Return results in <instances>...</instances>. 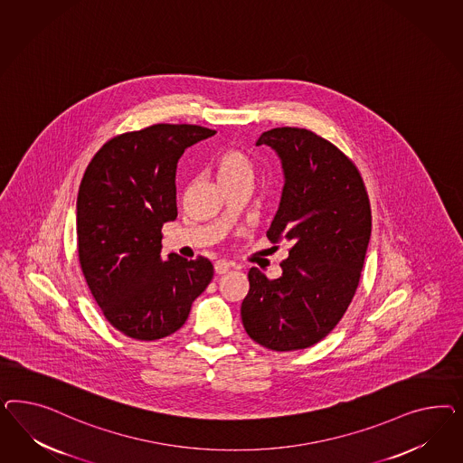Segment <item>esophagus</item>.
<instances>
[{
    "mask_svg": "<svg viewBox=\"0 0 463 463\" xmlns=\"http://www.w3.org/2000/svg\"><path fill=\"white\" fill-rule=\"evenodd\" d=\"M213 269H215V273H217V275H224V273H227V271L231 269V263H229V261H225V260H219V261H215Z\"/></svg>",
    "mask_w": 463,
    "mask_h": 463,
    "instance_id": "esophagus-1",
    "label": "esophagus"
}]
</instances>
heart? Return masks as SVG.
Segmentation results:
<instances>
[{"label":"heart","instance_id":"b5f03b06","mask_svg":"<svg viewBox=\"0 0 463 463\" xmlns=\"http://www.w3.org/2000/svg\"><path fill=\"white\" fill-rule=\"evenodd\" d=\"M217 175L222 184L252 183L254 166L250 156L238 147H229L217 159Z\"/></svg>","mask_w":463,"mask_h":463}]
</instances>
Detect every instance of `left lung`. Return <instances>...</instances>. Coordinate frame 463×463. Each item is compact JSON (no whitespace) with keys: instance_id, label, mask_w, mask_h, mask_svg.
I'll return each instance as SVG.
<instances>
[{"instance_id":"8db88e82","label":"left lung","mask_w":463,"mask_h":463,"mask_svg":"<svg viewBox=\"0 0 463 463\" xmlns=\"http://www.w3.org/2000/svg\"><path fill=\"white\" fill-rule=\"evenodd\" d=\"M281 159L285 186L268 229L290 242L280 279L248 271L241 304L246 333L273 351L304 350L327 336L356 294L372 232L364 178L348 156L316 132L277 127L263 132Z\"/></svg>"}]
</instances>
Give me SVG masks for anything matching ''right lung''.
I'll list each match as a JSON object with an SVG mask.
<instances>
[{"mask_svg": "<svg viewBox=\"0 0 463 463\" xmlns=\"http://www.w3.org/2000/svg\"><path fill=\"white\" fill-rule=\"evenodd\" d=\"M215 130L155 124L107 140L84 171L76 203L78 256L105 319L139 341L169 336L213 277L203 256L161 261L163 224L175 221L176 165Z\"/></svg>", "mask_w": 463, "mask_h": 463, "instance_id": "right-lung-1", "label": "right lung"}]
</instances>
